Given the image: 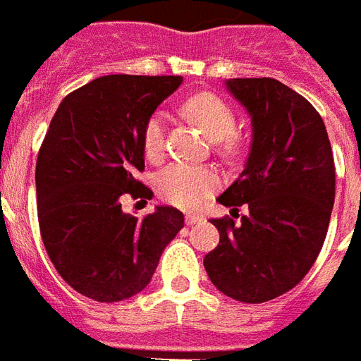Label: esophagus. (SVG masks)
I'll list each match as a JSON object with an SVG mask.
<instances>
[{
	"label": "esophagus",
	"mask_w": 361,
	"mask_h": 361,
	"mask_svg": "<svg viewBox=\"0 0 361 361\" xmlns=\"http://www.w3.org/2000/svg\"><path fill=\"white\" fill-rule=\"evenodd\" d=\"M184 221H186V224H188V226H194V224H197V222L203 221V216L196 215V213H186Z\"/></svg>",
	"instance_id": "34e87169"
}]
</instances>
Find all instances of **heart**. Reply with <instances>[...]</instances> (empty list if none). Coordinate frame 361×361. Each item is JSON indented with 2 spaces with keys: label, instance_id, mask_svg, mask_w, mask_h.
<instances>
[{
  "label": "heart",
  "instance_id": "b5f03b06",
  "mask_svg": "<svg viewBox=\"0 0 361 361\" xmlns=\"http://www.w3.org/2000/svg\"><path fill=\"white\" fill-rule=\"evenodd\" d=\"M184 112L188 114L207 137L216 140V148L222 156H235L240 152L242 140L235 135V112L228 102L211 93H202L184 102ZM165 131L167 116L164 112H154L146 119L142 129V148L146 158L156 161L165 152ZM221 178L216 171L205 165L175 161L158 173L156 188L165 202L184 209H194L207 196L219 188Z\"/></svg>",
  "mask_w": 361,
  "mask_h": 361
}]
</instances>
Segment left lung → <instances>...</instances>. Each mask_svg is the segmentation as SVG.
I'll use <instances>...</instances> for the list:
<instances>
[{"label": "left lung", "instance_id": "left-lung-1", "mask_svg": "<svg viewBox=\"0 0 361 361\" xmlns=\"http://www.w3.org/2000/svg\"><path fill=\"white\" fill-rule=\"evenodd\" d=\"M226 89L251 116L253 140L245 169L216 202L249 213L211 219L221 240L203 267L221 293L257 305L293 289L318 259L335 164L324 119L305 97L272 78H234Z\"/></svg>", "mask_w": 361, "mask_h": 361}]
</instances>
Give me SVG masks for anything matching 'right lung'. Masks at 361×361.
Segmentation results:
<instances>
[{
    "label": "right lung",
    "mask_w": 361,
    "mask_h": 361,
    "mask_svg": "<svg viewBox=\"0 0 361 361\" xmlns=\"http://www.w3.org/2000/svg\"><path fill=\"white\" fill-rule=\"evenodd\" d=\"M183 83L180 75L97 78L64 97L37 154V221L51 262L68 286L97 302L142 291L184 215L159 205L145 219L121 200H150L145 171L146 119Z\"/></svg>",
    "instance_id": "add662e5"
}]
</instances>
